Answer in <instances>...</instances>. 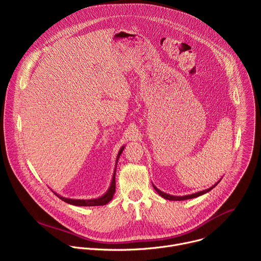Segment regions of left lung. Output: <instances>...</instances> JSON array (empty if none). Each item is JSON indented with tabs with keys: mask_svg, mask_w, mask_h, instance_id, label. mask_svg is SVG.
<instances>
[{
	"mask_svg": "<svg viewBox=\"0 0 261 261\" xmlns=\"http://www.w3.org/2000/svg\"><path fill=\"white\" fill-rule=\"evenodd\" d=\"M221 180V179H220ZM219 180V181H220ZM219 181L218 182H216L215 185H213L211 188H208V189H205V190H202V191H199V192H196V193H193V194H190V195H184V196H174V195H170V194H167V193H164V192H162L161 190H159L156 186H154L153 185V187H154V189L156 190V192L161 196V197H163V198H165V199H167V200H173V201H180V200H186V199H191V198H195V197H198V196H201V195H203V194H205V193H207V192H210L213 188H215L216 186L219 184Z\"/></svg>",
	"mask_w": 261,
	"mask_h": 261,
	"instance_id": "8db88e82",
	"label": "left lung"
}]
</instances>
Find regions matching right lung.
<instances>
[{"mask_svg": "<svg viewBox=\"0 0 261 261\" xmlns=\"http://www.w3.org/2000/svg\"><path fill=\"white\" fill-rule=\"evenodd\" d=\"M125 145H123L121 147V150L117 156V160H116V166H115V170H114V174H113V178H111L110 181V186L108 190L101 196L97 197V198H93V199H73V198H66L63 197L59 194H57L56 192H54L60 199H62L63 201L72 204V205H77V206H95V205H104L106 203H108L111 199L114 197V194L116 192V170H117V164H118V160L121 156V154L124 151Z\"/></svg>", "mask_w": 261, "mask_h": 261, "instance_id": "obj_1", "label": "right lung"}]
</instances>
